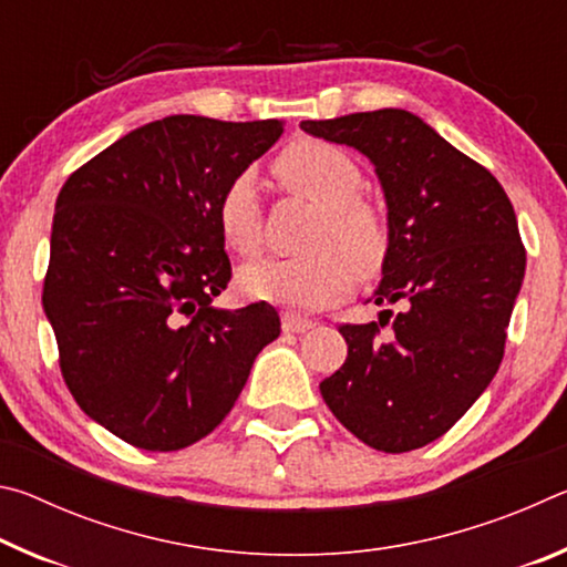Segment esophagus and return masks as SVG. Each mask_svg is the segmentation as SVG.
<instances>
[{
    "label": "esophagus",
    "mask_w": 567,
    "mask_h": 567,
    "mask_svg": "<svg viewBox=\"0 0 567 567\" xmlns=\"http://www.w3.org/2000/svg\"><path fill=\"white\" fill-rule=\"evenodd\" d=\"M312 324H315L312 320L300 318V315H292V312L282 315V330L285 332H305V330H310Z\"/></svg>",
    "instance_id": "34e87169"
}]
</instances>
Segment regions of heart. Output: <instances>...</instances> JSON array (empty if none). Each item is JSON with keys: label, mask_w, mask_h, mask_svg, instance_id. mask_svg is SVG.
Returning <instances> with one entry per match:
<instances>
[{"label": "heart", "mask_w": 567, "mask_h": 567, "mask_svg": "<svg viewBox=\"0 0 567 567\" xmlns=\"http://www.w3.org/2000/svg\"><path fill=\"white\" fill-rule=\"evenodd\" d=\"M275 175L292 195L320 207L307 237L312 252L245 265L237 287L247 300L318 310L348 295L358 275L375 277L385 267L392 247L390 219L360 197L364 175L348 152L324 140L292 142L277 157ZM215 223L235 255L260 252L265 215L252 172H239L219 192Z\"/></svg>", "instance_id": "heart-1"}]
</instances>
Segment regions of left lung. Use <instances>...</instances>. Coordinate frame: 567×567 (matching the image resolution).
<instances>
[{
  "label": "left lung",
  "mask_w": 567,
  "mask_h": 567,
  "mask_svg": "<svg viewBox=\"0 0 567 567\" xmlns=\"http://www.w3.org/2000/svg\"><path fill=\"white\" fill-rule=\"evenodd\" d=\"M300 127L370 157L392 227L375 305L398 312L340 324L348 360L320 382L322 400L364 445L417 450L445 435L501 368L525 275L513 203L491 172L405 110Z\"/></svg>",
  "instance_id": "1"
}]
</instances>
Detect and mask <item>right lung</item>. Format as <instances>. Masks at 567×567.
I'll return each mask as SVG.
<instances>
[{
	"instance_id": "add662e5",
	"label": "right lung",
	"mask_w": 567,
	"mask_h": 567,
	"mask_svg": "<svg viewBox=\"0 0 567 567\" xmlns=\"http://www.w3.org/2000/svg\"><path fill=\"white\" fill-rule=\"evenodd\" d=\"M280 134L172 114L60 189L42 305L76 405L124 443L172 453L213 433L280 334L272 305L213 307L233 277L215 203Z\"/></svg>"
}]
</instances>
